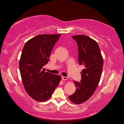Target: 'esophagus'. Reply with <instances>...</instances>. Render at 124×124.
<instances>
[{"mask_svg": "<svg viewBox=\"0 0 124 124\" xmlns=\"http://www.w3.org/2000/svg\"><path fill=\"white\" fill-rule=\"evenodd\" d=\"M62 80H63V81L67 80V79H68V78L66 77H63V76H62Z\"/></svg>", "mask_w": 124, "mask_h": 124, "instance_id": "esophagus-1", "label": "esophagus"}]
</instances>
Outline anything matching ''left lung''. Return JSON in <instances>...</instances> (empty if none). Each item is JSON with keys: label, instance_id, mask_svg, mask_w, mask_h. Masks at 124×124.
Returning <instances> with one entry per match:
<instances>
[{"label": "left lung", "instance_id": "8db88e82", "mask_svg": "<svg viewBox=\"0 0 124 124\" xmlns=\"http://www.w3.org/2000/svg\"><path fill=\"white\" fill-rule=\"evenodd\" d=\"M72 37L78 44V62L84 68L81 72V82L74 81L76 92L69 96L72 102L78 104L87 101L94 93L100 82L103 60L96 41L85 35Z\"/></svg>", "mask_w": 124, "mask_h": 124}]
</instances>
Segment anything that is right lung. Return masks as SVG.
<instances>
[{"label": "right lung", "instance_id": "add662e5", "mask_svg": "<svg viewBox=\"0 0 124 124\" xmlns=\"http://www.w3.org/2000/svg\"><path fill=\"white\" fill-rule=\"evenodd\" d=\"M61 34H43L29 40L24 45L19 63L23 84L32 98L48 100L61 80L59 75L46 72L43 66L49 62L52 49Z\"/></svg>", "mask_w": 124, "mask_h": 124}]
</instances>
